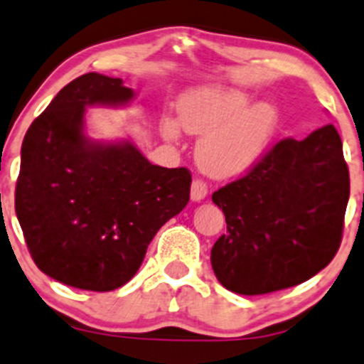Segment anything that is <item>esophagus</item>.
<instances>
[{"label":"esophagus","instance_id":"esophagus-1","mask_svg":"<svg viewBox=\"0 0 364 364\" xmlns=\"http://www.w3.org/2000/svg\"><path fill=\"white\" fill-rule=\"evenodd\" d=\"M208 196V185L203 179L196 178L192 181V188H190V197L192 200H203Z\"/></svg>","mask_w":364,"mask_h":364}]
</instances>
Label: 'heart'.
<instances>
[{
  "instance_id": "1",
  "label": "heart",
  "mask_w": 364,
  "mask_h": 364,
  "mask_svg": "<svg viewBox=\"0 0 364 364\" xmlns=\"http://www.w3.org/2000/svg\"><path fill=\"white\" fill-rule=\"evenodd\" d=\"M249 101V94L236 88H196L179 100V124L164 119L161 133L176 140L181 126L190 135H199L197 165L211 178H232L259 160L279 121L274 105L263 101L247 107Z\"/></svg>"
}]
</instances>
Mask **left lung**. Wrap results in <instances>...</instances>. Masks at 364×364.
<instances>
[{
  "mask_svg": "<svg viewBox=\"0 0 364 364\" xmlns=\"http://www.w3.org/2000/svg\"><path fill=\"white\" fill-rule=\"evenodd\" d=\"M350 179L333 124L272 146L243 178L211 196L228 232L211 249L220 284L240 295L297 287L336 256Z\"/></svg>",
  "mask_w": 364,
  "mask_h": 364,
  "instance_id": "obj_1",
  "label": "left lung"
}]
</instances>
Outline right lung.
<instances>
[{"instance_id":"obj_1","label":"right lung","mask_w":364,"mask_h":364,"mask_svg":"<svg viewBox=\"0 0 364 364\" xmlns=\"http://www.w3.org/2000/svg\"><path fill=\"white\" fill-rule=\"evenodd\" d=\"M133 96L121 77L87 73L65 85L24 135L17 220L35 264L67 287L121 288L158 229L188 204V168L153 165L128 140L85 135L87 107H119Z\"/></svg>"}]
</instances>
